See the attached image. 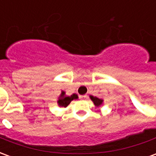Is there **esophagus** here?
Masks as SVG:
<instances>
[{
  "label": "esophagus",
  "mask_w": 156,
  "mask_h": 156,
  "mask_svg": "<svg viewBox=\"0 0 156 156\" xmlns=\"http://www.w3.org/2000/svg\"><path fill=\"white\" fill-rule=\"evenodd\" d=\"M79 98H87V95H80V96H79Z\"/></svg>",
  "instance_id": "1"
}]
</instances>
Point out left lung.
Returning a JSON list of instances; mask_svg holds the SVG:
<instances>
[{"instance_id":"8db88e82","label":"left lung","mask_w":156,"mask_h":156,"mask_svg":"<svg viewBox=\"0 0 156 156\" xmlns=\"http://www.w3.org/2000/svg\"><path fill=\"white\" fill-rule=\"evenodd\" d=\"M90 98H91V100L93 102H94V105L96 106V107H99L100 105H102V104H103V99H101V98H97V97H94V96H90Z\"/></svg>"}]
</instances>
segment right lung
I'll return each mask as SVG.
<instances>
[{"mask_svg":"<svg viewBox=\"0 0 156 156\" xmlns=\"http://www.w3.org/2000/svg\"><path fill=\"white\" fill-rule=\"evenodd\" d=\"M78 98V95L76 94H72L71 96H65V92L62 91L61 95H60V97L58 98V104L60 107H64V108H66V107L71 103L72 100L76 99V98Z\"/></svg>","mask_w":156,"mask_h":156,"instance_id":"1","label":"right lung"}]
</instances>
